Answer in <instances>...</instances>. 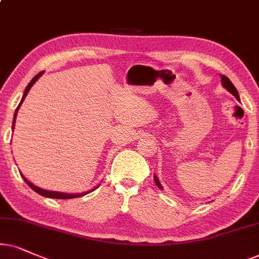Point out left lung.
I'll use <instances>...</instances> for the list:
<instances>
[{
    "label": "left lung",
    "instance_id": "obj_1",
    "mask_svg": "<svg viewBox=\"0 0 259 259\" xmlns=\"http://www.w3.org/2000/svg\"><path fill=\"white\" fill-rule=\"evenodd\" d=\"M221 83H222V86H224V87L226 88V90L230 92L231 94H233V96L239 100V94H238L237 88H235V87L233 86V83L231 82L230 78L226 77L225 75H221ZM154 182H155V184H156V186H158L159 189H162V186H161V184H160L158 177H156L155 175H154Z\"/></svg>",
    "mask_w": 259,
    "mask_h": 259
}]
</instances>
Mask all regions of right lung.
Returning a JSON list of instances; mask_svg holds the SVG:
<instances>
[{
	"mask_svg": "<svg viewBox=\"0 0 259 259\" xmlns=\"http://www.w3.org/2000/svg\"><path fill=\"white\" fill-rule=\"evenodd\" d=\"M42 73H44V71H40V73L39 74H37L35 75V76L32 78L31 80V82H29L28 84H27V87H26V90H25V92H24V96H22V98H21V101H20V104H19V106L16 107V110H15V113H14V119H13V126H12V129H14V125H15V119H16V114H18V111H19V109H20V106H21V104H22V101L25 100V98H26V96H27V93L29 92V90H31V87L33 86V84L37 82V80L39 77L41 76L42 75ZM21 175V177L22 178H24V181L27 183V185L29 186V188H31L32 190H34L35 192H37V194H39V195H41V196H44V197H49V198H58V199H68V198H76V197H81V196H84V195H87L88 192H92V191H94V190H96L98 186H96V188L94 189H92V190H90V191H86V192H82V194H67V192H58V191H50V190H44V189H40V188H38V186H35L34 184H32L31 182H28L27 179L25 178L24 176H22V173H20Z\"/></svg>",
	"mask_w": 259,
	"mask_h": 259,
	"instance_id": "right-lung-1",
	"label": "right lung"
}]
</instances>
